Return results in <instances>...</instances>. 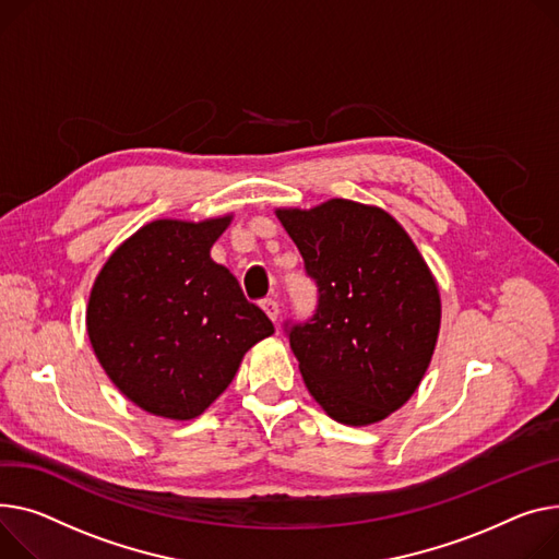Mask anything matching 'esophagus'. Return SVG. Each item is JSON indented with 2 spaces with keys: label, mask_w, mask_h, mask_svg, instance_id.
I'll use <instances>...</instances> for the list:
<instances>
[{
  "label": "esophagus",
  "mask_w": 559,
  "mask_h": 559,
  "mask_svg": "<svg viewBox=\"0 0 559 559\" xmlns=\"http://www.w3.org/2000/svg\"><path fill=\"white\" fill-rule=\"evenodd\" d=\"M260 308L265 310V314H267L272 321H276V319H278V304H276L274 299H265L263 304H260Z\"/></svg>",
  "instance_id": "obj_1"
}]
</instances>
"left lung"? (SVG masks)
<instances>
[{"instance_id":"obj_1","label":"left lung","mask_w":559,"mask_h":559,"mask_svg":"<svg viewBox=\"0 0 559 559\" xmlns=\"http://www.w3.org/2000/svg\"><path fill=\"white\" fill-rule=\"evenodd\" d=\"M276 217L319 287L314 317L287 330L310 395L342 425L389 418L420 386L440 332L423 253L380 206L332 198Z\"/></svg>"}]
</instances>
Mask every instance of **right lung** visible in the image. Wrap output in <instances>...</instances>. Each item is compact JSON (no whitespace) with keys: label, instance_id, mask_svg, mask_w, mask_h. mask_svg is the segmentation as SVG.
Returning a JSON list of instances; mask_svg holds the SVG:
<instances>
[{"label":"right lung","instance_id":"add662e5","mask_svg":"<svg viewBox=\"0 0 559 559\" xmlns=\"http://www.w3.org/2000/svg\"><path fill=\"white\" fill-rule=\"evenodd\" d=\"M234 213L153 219L100 267L87 334L107 378L143 412L193 420L225 393L245 353L274 332L211 258Z\"/></svg>","mask_w":559,"mask_h":559}]
</instances>
